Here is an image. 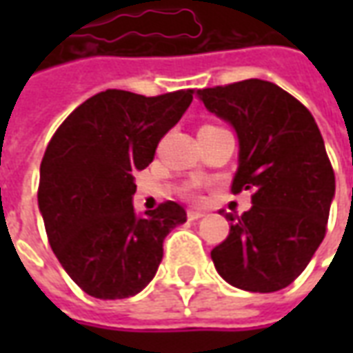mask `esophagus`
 I'll return each instance as SVG.
<instances>
[{"label":"esophagus","mask_w":353,"mask_h":353,"mask_svg":"<svg viewBox=\"0 0 353 353\" xmlns=\"http://www.w3.org/2000/svg\"><path fill=\"white\" fill-rule=\"evenodd\" d=\"M187 217H189V221H196L200 217H204V212H199V210H187Z\"/></svg>","instance_id":"1"}]
</instances>
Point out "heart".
I'll list each match as a JSON object with an SVG mask.
<instances>
[{"instance_id":"1","label":"heart","mask_w":353,"mask_h":353,"mask_svg":"<svg viewBox=\"0 0 353 353\" xmlns=\"http://www.w3.org/2000/svg\"><path fill=\"white\" fill-rule=\"evenodd\" d=\"M187 194H189V199H196V196H199V194H196V191H194L192 187H189V189H187Z\"/></svg>"}]
</instances>
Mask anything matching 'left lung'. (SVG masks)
<instances>
[{
	"instance_id": "obj_1",
	"label": "left lung",
	"mask_w": 353,
	"mask_h": 353,
	"mask_svg": "<svg viewBox=\"0 0 353 353\" xmlns=\"http://www.w3.org/2000/svg\"><path fill=\"white\" fill-rule=\"evenodd\" d=\"M206 109L238 134L230 191H252L242 215L223 214L229 236L212 250L230 285L272 293L299 278L325 238L334 172L308 109L274 83L245 79L199 90Z\"/></svg>"
}]
</instances>
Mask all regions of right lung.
<instances>
[{"mask_svg": "<svg viewBox=\"0 0 353 353\" xmlns=\"http://www.w3.org/2000/svg\"><path fill=\"white\" fill-rule=\"evenodd\" d=\"M192 88L141 96L109 88L73 109L45 149L37 202L52 252L96 299H126L153 280L168 232L187 221L166 200L136 217L134 172L191 105Z\"/></svg>", "mask_w": 353, "mask_h": 353, "instance_id": "obj_1", "label": "right lung"}]
</instances>
